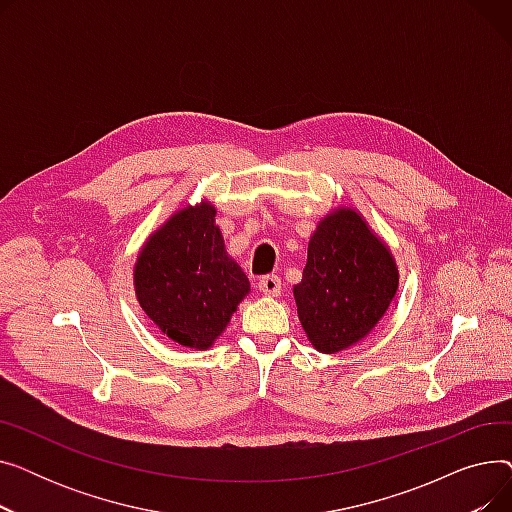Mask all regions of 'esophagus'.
Masks as SVG:
<instances>
[{
	"mask_svg": "<svg viewBox=\"0 0 512 512\" xmlns=\"http://www.w3.org/2000/svg\"><path fill=\"white\" fill-rule=\"evenodd\" d=\"M257 286L263 294H267V297H278V294L282 292V280L274 274H267V276L259 278Z\"/></svg>",
	"mask_w": 512,
	"mask_h": 512,
	"instance_id": "obj_1",
	"label": "esophagus"
}]
</instances>
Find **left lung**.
<instances>
[{
    "label": "left lung",
    "mask_w": 512,
    "mask_h": 512,
    "mask_svg": "<svg viewBox=\"0 0 512 512\" xmlns=\"http://www.w3.org/2000/svg\"><path fill=\"white\" fill-rule=\"evenodd\" d=\"M396 288L398 270L388 247L357 211L340 207L319 222L309 240L294 301L311 344L332 355L375 328Z\"/></svg>",
    "instance_id": "8db88e82"
}]
</instances>
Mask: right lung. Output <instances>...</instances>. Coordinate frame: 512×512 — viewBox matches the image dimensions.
Listing matches in <instances>:
<instances>
[{
	"label": "right lung",
	"instance_id": "1",
	"mask_svg": "<svg viewBox=\"0 0 512 512\" xmlns=\"http://www.w3.org/2000/svg\"><path fill=\"white\" fill-rule=\"evenodd\" d=\"M213 222L209 203L180 209L134 265V290L149 319L174 342L199 351L224 332L251 286Z\"/></svg>",
	"mask_w": 512,
	"mask_h": 512
}]
</instances>
